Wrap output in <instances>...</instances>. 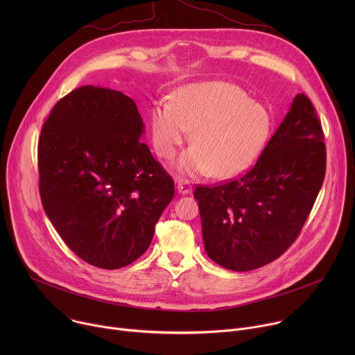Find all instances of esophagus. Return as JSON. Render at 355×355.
<instances>
[{"label":"esophagus","mask_w":355,"mask_h":355,"mask_svg":"<svg viewBox=\"0 0 355 355\" xmlns=\"http://www.w3.org/2000/svg\"><path fill=\"white\" fill-rule=\"evenodd\" d=\"M177 191H178V193L188 195V193L192 192V187H191L189 181H187V180H178V182H177Z\"/></svg>","instance_id":"34e87169"}]
</instances>
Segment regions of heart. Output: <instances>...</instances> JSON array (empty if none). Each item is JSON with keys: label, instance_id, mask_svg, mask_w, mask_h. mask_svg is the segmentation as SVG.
Here are the masks:
<instances>
[{"label": "heart", "instance_id": "obj_1", "mask_svg": "<svg viewBox=\"0 0 355 355\" xmlns=\"http://www.w3.org/2000/svg\"><path fill=\"white\" fill-rule=\"evenodd\" d=\"M157 155L171 159L189 137L192 144L177 162L182 174L211 171L216 178H232L250 168L267 143L271 118L237 85L204 81L182 87L174 101L160 99L151 112Z\"/></svg>", "mask_w": 355, "mask_h": 355}]
</instances>
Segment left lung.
<instances>
[{
    "mask_svg": "<svg viewBox=\"0 0 355 355\" xmlns=\"http://www.w3.org/2000/svg\"><path fill=\"white\" fill-rule=\"evenodd\" d=\"M324 173L320 121L311 99L297 94L254 167L193 191L209 259L239 272L278 259L306 222Z\"/></svg>",
    "mask_w": 355,
    "mask_h": 355,
    "instance_id": "1",
    "label": "left lung"
}]
</instances>
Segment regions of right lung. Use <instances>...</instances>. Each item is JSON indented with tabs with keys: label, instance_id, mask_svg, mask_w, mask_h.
<instances>
[{
	"label": "right lung",
	"instance_id": "right-lung-1",
	"mask_svg": "<svg viewBox=\"0 0 355 355\" xmlns=\"http://www.w3.org/2000/svg\"><path fill=\"white\" fill-rule=\"evenodd\" d=\"M144 123L121 91L84 85L53 107L37 146L43 209L85 263L116 270L148 248L174 181L140 137Z\"/></svg>",
	"mask_w": 355,
	"mask_h": 355
}]
</instances>
